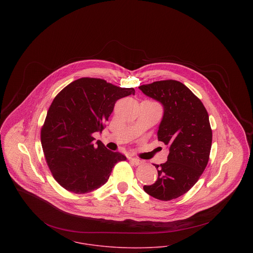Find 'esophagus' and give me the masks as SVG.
I'll return each mask as SVG.
<instances>
[{
  "label": "esophagus",
  "mask_w": 253,
  "mask_h": 253,
  "mask_svg": "<svg viewBox=\"0 0 253 253\" xmlns=\"http://www.w3.org/2000/svg\"><path fill=\"white\" fill-rule=\"evenodd\" d=\"M129 161H130L132 164H134L135 166H140V165L143 164V161H141V160H139V159H137V158H129Z\"/></svg>",
  "instance_id": "obj_1"
}]
</instances>
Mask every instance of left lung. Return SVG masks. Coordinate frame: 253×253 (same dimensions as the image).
Returning <instances> with one entry per match:
<instances>
[{
    "label": "left lung",
    "instance_id": "obj_1",
    "mask_svg": "<svg viewBox=\"0 0 253 253\" xmlns=\"http://www.w3.org/2000/svg\"><path fill=\"white\" fill-rule=\"evenodd\" d=\"M139 89L163 105L158 139L169 147L168 161L155 165L157 181L143 189L153 198L170 201L188 192L209 163L212 142L209 114L202 101L180 82L159 81L140 85Z\"/></svg>",
    "mask_w": 253,
    "mask_h": 253
}]
</instances>
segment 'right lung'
<instances>
[{"label": "right lung", "instance_id": "1", "mask_svg": "<svg viewBox=\"0 0 253 253\" xmlns=\"http://www.w3.org/2000/svg\"><path fill=\"white\" fill-rule=\"evenodd\" d=\"M101 79L82 78L64 87L53 99L41 131L47 166L64 189L85 194L109 179L114 166L126 157L108 150L92 137L101 132L118 99L134 94Z\"/></svg>", "mask_w": 253, "mask_h": 253}]
</instances>
